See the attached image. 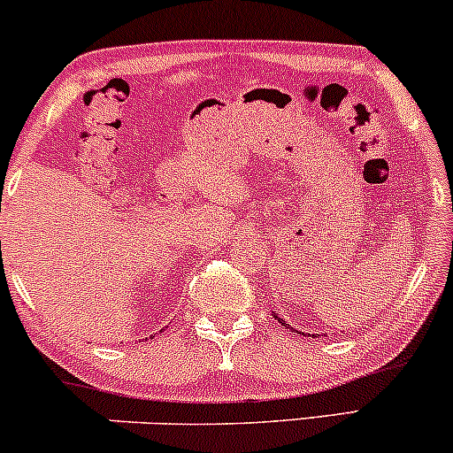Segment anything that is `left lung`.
I'll use <instances>...</instances> for the list:
<instances>
[{
    "mask_svg": "<svg viewBox=\"0 0 453 453\" xmlns=\"http://www.w3.org/2000/svg\"><path fill=\"white\" fill-rule=\"evenodd\" d=\"M274 317H277V315H274ZM277 319H279V317H277ZM280 321V319H279ZM280 324H283V321H280ZM285 326H288V324H285ZM292 330H296V327H292ZM296 332H298V330H296ZM298 334H300V332H298ZM315 336V334H313Z\"/></svg>",
    "mask_w": 453,
    "mask_h": 453,
    "instance_id": "8db88e82",
    "label": "left lung"
}]
</instances>
